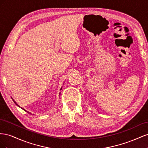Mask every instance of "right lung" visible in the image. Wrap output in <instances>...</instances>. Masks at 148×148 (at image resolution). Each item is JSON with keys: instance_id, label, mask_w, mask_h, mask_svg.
<instances>
[{"instance_id": "add662e5", "label": "right lung", "mask_w": 148, "mask_h": 148, "mask_svg": "<svg viewBox=\"0 0 148 148\" xmlns=\"http://www.w3.org/2000/svg\"><path fill=\"white\" fill-rule=\"evenodd\" d=\"M62 89V88H61V89ZM14 101V102H15V104H16V102H15V101ZM16 105H17V106H18V104H16ZM19 107H20V106H19ZM21 109H23V108H21ZM23 110H25V111H26V112H28V113H29V114H31V113H29V112H28V111H26V110H25V109H23Z\"/></svg>"}]
</instances>
